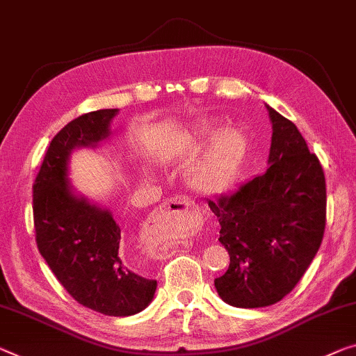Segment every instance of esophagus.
<instances>
[{
  "instance_id": "esophagus-1",
  "label": "esophagus",
  "mask_w": 356,
  "mask_h": 356,
  "mask_svg": "<svg viewBox=\"0 0 356 356\" xmlns=\"http://www.w3.org/2000/svg\"><path fill=\"white\" fill-rule=\"evenodd\" d=\"M178 221H183L188 224V226H193L197 221V213L194 210L193 202L181 195L170 197V199L163 202L159 209L152 211L149 218H147L143 226V231H141V240H143L146 248L149 251H156L157 232H159L163 226H167V224Z\"/></svg>"
}]
</instances>
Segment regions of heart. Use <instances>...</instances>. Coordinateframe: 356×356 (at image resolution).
<instances>
[{"label":"heart","instance_id":"1","mask_svg":"<svg viewBox=\"0 0 356 356\" xmlns=\"http://www.w3.org/2000/svg\"><path fill=\"white\" fill-rule=\"evenodd\" d=\"M237 157V138L234 132L226 130L218 136L191 175V184L202 194L221 193L231 184Z\"/></svg>","mask_w":356,"mask_h":356}]
</instances>
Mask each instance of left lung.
<instances>
[{
	"mask_svg": "<svg viewBox=\"0 0 356 356\" xmlns=\"http://www.w3.org/2000/svg\"><path fill=\"white\" fill-rule=\"evenodd\" d=\"M272 122L269 168L209 207L220 221L229 269L215 278L229 305L267 307L298 285L326 224V183L296 125L266 105Z\"/></svg>",
	"mask_w": 356,
	"mask_h": 356,
	"instance_id": "left-lung-1",
	"label": "left lung"
}]
</instances>
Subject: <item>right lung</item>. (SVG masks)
I'll use <instances>...</instances> for the list:
<instances>
[{
    "instance_id": "right-lung-1",
    "label": "right lung",
    "mask_w": 356,
    "mask_h": 356,
    "mask_svg": "<svg viewBox=\"0 0 356 356\" xmlns=\"http://www.w3.org/2000/svg\"><path fill=\"white\" fill-rule=\"evenodd\" d=\"M118 113L83 114L54 136L33 184V220L38 250L70 296L98 314L129 316L151 304L157 282L124 264L111 211L74 194L68 179L71 152L108 138Z\"/></svg>"
}]
</instances>
